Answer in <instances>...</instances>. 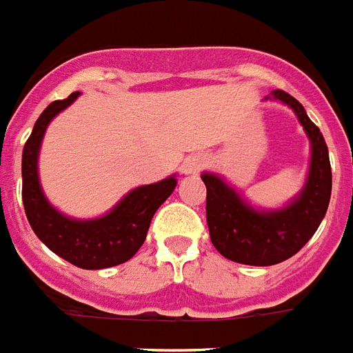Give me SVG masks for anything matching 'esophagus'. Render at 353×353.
I'll list each match as a JSON object with an SVG mask.
<instances>
[{
    "label": "esophagus",
    "instance_id": "34e87169",
    "mask_svg": "<svg viewBox=\"0 0 353 353\" xmlns=\"http://www.w3.org/2000/svg\"><path fill=\"white\" fill-rule=\"evenodd\" d=\"M205 165V160L203 158H199V156H192V158H188L186 161H184V165H182V171L186 174H193L197 173V171H201V167Z\"/></svg>",
    "mask_w": 353,
    "mask_h": 353
}]
</instances>
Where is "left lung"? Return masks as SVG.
Wrapping results in <instances>:
<instances>
[{
    "mask_svg": "<svg viewBox=\"0 0 353 353\" xmlns=\"http://www.w3.org/2000/svg\"><path fill=\"white\" fill-rule=\"evenodd\" d=\"M272 97L292 108L311 139V171L299 197L283 210L259 212L216 174H203L214 248L225 259L249 266H272L296 255L322 223L331 197L330 154L322 132L288 92L275 89Z\"/></svg>",
    "mask_w": 353,
    "mask_h": 353,
    "instance_id": "obj_1",
    "label": "left lung"
}]
</instances>
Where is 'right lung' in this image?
<instances>
[{"mask_svg": "<svg viewBox=\"0 0 353 353\" xmlns=\"http://www.w3.org/2000/svg\"><path fill=\"white\" fill-rule=\"evenodd\" d=\"M79 92L55 100L37 119L22 154V201L26 216L48 249L83 270H102L130 261L141 248L154 212L173 193L174 176L136 188L104 217L78 221L63 216L44 197L37 174L39 148L48 124L59 111L70 105Z\"/></svg>", "mask_w": 353, "mask_h": 353, "instance_id": "1", "label": "right lung"}]
</instances>
